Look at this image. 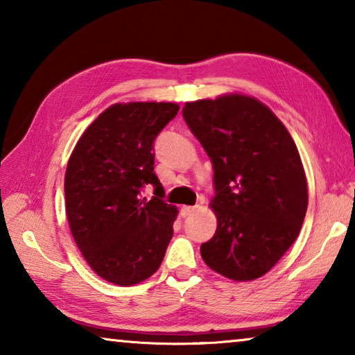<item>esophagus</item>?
Wrapping results in <instances>:
<instances>
[{"label": "esophagus", "mask_w": 355, "mask_h": 355, "mask_svg": "<svg viewBox=\"0 0 355 355\" xmlns=\"http://www.w3.org/2000/svg\"><path fill=\"white\" fill-rule=\"evenodd\" d=\"M197 209V207H182V216L183 218H186V216L192 214Z\"/></svg>", "instance_id": "34e87169"}]
</instances>
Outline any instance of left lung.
Returning a JSON list of instances; mask_svg holds the SVG:
<instances>
[{"mask_svg": "<svg viewBox=\"0 0 355 355\" xmlns=\"http://www.w3.org/2000/svg\"><path fill=\"white\" fill-rule=\"evenodd\" d=\"M183 117L214 167L218 228L200 245L203 261L235 282L261 277L296 241L307 213L296 144L277 116L249 95L188 101Z\"/></svg>", "mask_w": 355, "mask_h": 355, "instance_id": "8db88e82", "label": "left lung"}]
</instances>
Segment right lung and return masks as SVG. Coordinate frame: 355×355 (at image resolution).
Here are the masks:
<instances>
[{
	"label": "right lung",
	"instance_id": "right-lung-1",
	"mask_svg": "<svg viewBox=\"0 0 355 355\" xmlns=\"http://www.w3.org/2000/svg\"><path fill=\"white\" fill-rule=\"evenodd\" d=\"M177 103L130 101L107 107L78 139L65 171L71 236L92 271L131 286L161 266L178 209L163 200L153 142L177 116ZM152 185L155 196L141 197Z\"/></svg>",
	"mask_w": 355,
	"mask_h": 355
}]
</instances>
